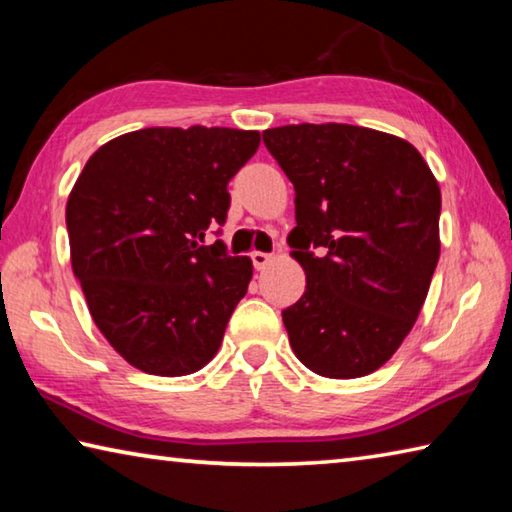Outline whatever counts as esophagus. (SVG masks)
I'll use <instances>...</instances> for the list:
<instances>
[{"label": "esophagus", "instance_id": "esophagus-1", "mask_svg": "<svg viewBox=\"0 0 512 512\" xmlns=\"http://www.w3.org/2000/svg\"><path fill=\"white\" fill-rule=\"evenodd\" d=\"M250 259H253V266L257 268V271H262V268H266L268 264L273 262V255H268V253H259V250H257V253L250 255Z\"/></svg>", "mask_w": 512, "mask_h": 512}]
</instances>
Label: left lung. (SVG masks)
<instances>
[{"label": "left lung", "mask_w": 512, "mask_h": 512, "mask_svg": "<svg viewBox=\"0 0 512 512\" xmlns=\"http://www.w3.org/2000/svg\"><path fill=\"white\" fill-rule=\"evenodd\" d=\"M296 189L289 246L307 289L282 311L296 357L354 379L393 357L418 318L440 255V189L409 142L350 124L262 133Z\"/></svg>", "instance_id": "1"}]
</instances>
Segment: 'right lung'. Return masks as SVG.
Here are the masks:
<instances>
[{
    "label": "right lung",
    "instance_id": "add662e5",
    "mask_svg": "<svg viewBox=\"0 0 512 512\" xmlns=\"http://www.w3.org/2000/svg\"><path fill=\"white\" fill-rule=\"evenodd\" d=\"M257 131L144 128L103 144L67 201L72 268L94 323L131 366L192 375L210 361L253 277L221 235L228 183Z\"/></svg>",
    "mask_w": 512,
    "mask_h": 512
}]
</instances>
